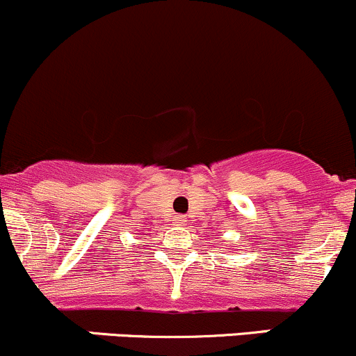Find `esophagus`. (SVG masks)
I'll list each match as a JSON object with an SVG mask.
<instances>
[{
    "label": "esophagus",
    "mask_w": 356,
    "mask_h": 356,
    "mask_svg": "<svg viewBox=\"0 0 356 356\" xmlns=\"http://www.w3.org/2000/svg\"><path fill=\"white\" fill-rule=\"evenodd\" d=\"M186 222V217L184 215H175V224H179V225H182Z\"/></svg>",
    "instance_id": "esophagus-1"
}]
</instances>
